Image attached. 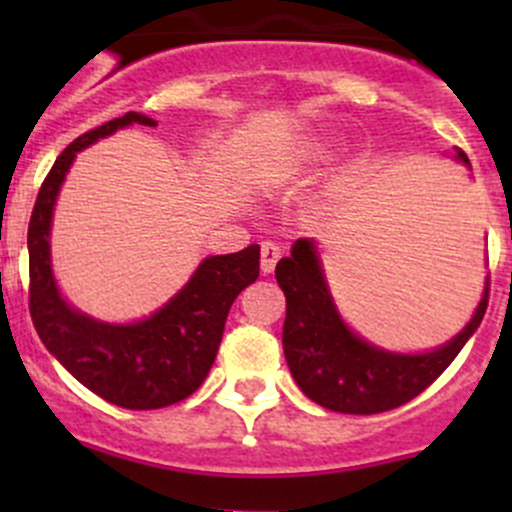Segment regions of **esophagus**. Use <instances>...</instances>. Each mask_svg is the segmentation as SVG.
Here are the masks:
<instances>
[{
	"mask_svg": "<svg viewBox=\"0 0 512 512\" xmlns=\"http://www.w3.org/2000/svg\"><path fill=\"white\" fill-rule=\"evenodd\" d=\"M280 257H282V250H280V245H277V242H262L260 267H262V272H265V275H270V272L275 270V265H277V260H280Z\"/></svg>",
	"mask_w": 512,
	"mask_h": 512,
	"instance_id": "34e87169",
	"label": "esophagus"
}]
</instances>
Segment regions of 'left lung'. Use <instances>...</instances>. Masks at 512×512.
I'll list each match as a JSON object with an SVG mask.
<instances>
[{"mask_svg":"<svg viewBox=\"0 0 512 512\" xmlns=\"http://www.w3.org/2000/svg\"><path fill=\"white\" fill-rule=\"evenodd\" d=\"M458 158L471 165L463 151ZM275 277L287 299L282 347L297 386L324 409L359 416L399 409L426 391L478 329L490 292L488 272L473 319L441 349L391 354L366 344L339 319L309 240L294 242L292 255L277 262Z\"/></svg>","mask_w":512,"mask_h":512,"instance_id":"left-lung-1","label":"left lung"}]
</instances>
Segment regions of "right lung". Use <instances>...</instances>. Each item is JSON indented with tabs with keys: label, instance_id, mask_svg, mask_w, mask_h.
Here are the masks:
<instances>
[{
	"label": "right lung",
	"instance_id": "1",
	"mask_svg": "<svg viewBox=\"0 0 512 512\" xmlns=\"http://www.w3.org/2000/svg\"><path fill=\"white\" fill-rule=\"evenodd\" d=\"M131 123L156 126L128 111L91 128L64 148L41 183L29 220V312L39 339L86 389L108 404L133 411L163 409L188 399L205 381L225 319L237 294L260 275V245L203 260L190 282L138 324H103L84 317L59 297L49 262V227L56 193L81 148Z\"/></svg>",
	"mask_w": 512,
	"mask_h": 512
}]
</instances>
